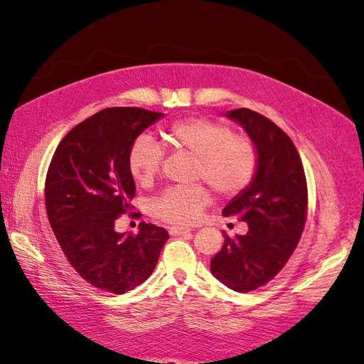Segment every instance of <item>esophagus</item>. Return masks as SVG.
Listing matches in <instances>:
<instances>
[{"instance_id": "esophagus-1", "label": "esophagus", "mask_w": 364, "mask_h": 364, "mask_svg": "<svg viewBox=\"0 0 364 364\" xmlns=\"http://www.w3.org/2000/svg\"><path fill=\"white\" fill-rule=\"evenodd\" d=\"M169 234H171V235H188V234H191V229L172 226V228H169Z\"/></svg>"}]
</instances>
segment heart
<instances>
[{
    "mask_svg": "<svg viewBox=\"0 0 364 364\" xmlns=\"http://www.w3.org/2000/svg\"><path fill=\"white\" fill-rule=\"evenodd\" d=\"M166 139L175 151L195 155L193 180L210 184L223 198L245 192L258 171V149L254 139L234 134L226 123L208 117L183 118L167 127ZM161 144L149 135H139L130 144L127 166L139 186H149L161 169ZM212 203L206 186H176L163 191L149 204V213L169 225L189 226L197 223Z\"/></svg>",
    "mask_w": 364,
    "mask_h": 364,
    "instance_id": "1",
    "label": "heart"
}]
</instances>
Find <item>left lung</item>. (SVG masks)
Masks as SVG:
<instances>
[{"instance_id":"left-lung-1","label":"left lung","mask_w":364,"mask_h":364,"mask_svg":"<svg viewBox=\"0 0 364 364\" xmlns=\"http://www.w3.org/2000/svg\"><path fill=\"white\" fill-rule=\"evenodd\" d=\"M229 118L245 127L258 149V171L249 188L223 209L225 217L246 221V235L225 245L210 259V271L237 292L264 286L282 271L301 238L307 215V183L292 139L271 119L250 109Z\"/></svg>"}]
</instances>
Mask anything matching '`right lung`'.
Returning <instances> with one entry per match:
<instances>
[{
  "label": "right lung",
  "instance_id": "1",
  "mask_svg": "<svg viewBox=\"0 0 364 364\" xmlns=\"http://www.w3.org/2000/svg\"><path fill=\"white\" fill-rule=\"evenodd\" d=\"M163 114L107 107L61 139L46 176V210L61 250L93 287L124 294L151 277L169 234L139 223L118 234L115 221L132 209L135 183L127 154L134 139Z\"/></svg>",
  "mask_w": 364,
  "mask_h": 364
}]
</instances>
